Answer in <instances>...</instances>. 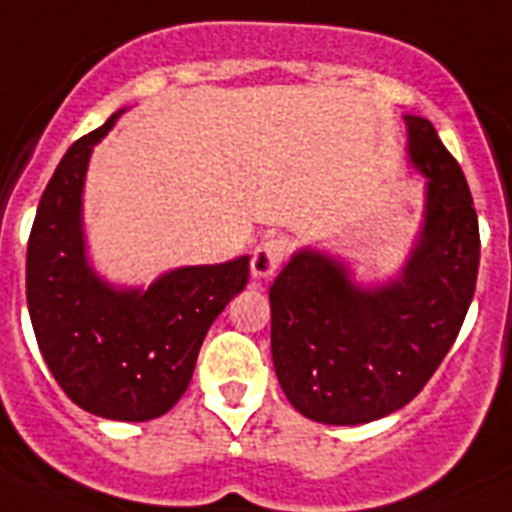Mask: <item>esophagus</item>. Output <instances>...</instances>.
I'll use <instances>...</instances> for the list:
<instances>
[{"mask_svg":"<svg viewBox=\"0 0 512 512\" xmlns=\"http://www.w3.org/2000/svg\"><path fill=\"white\" fill-rule=\"evenodd\" d=\"M283 255H286V242L283 239H265V242H260L255 252H252V275H255L257 281H268L270 275L281 268Z\"/></svg>","mask_w":512,"mask_h":512,"instance_id":"34e87169","label":"esophagus"}]
</instances>
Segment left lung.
<instances>
[{"instance_id": "obj_1", "label": "left lung", "mask_w": 512, "mask_h": 512, "mask_svg": "<svg viewBox=\"0 0 512 512\" xmlns=\"http://www.w3.org/2000/svg\"><path fill=\"white\" fill-rule=\"evenodd\" d=\"M410 162L428 177L425 221L402 273L376 288L299 250L270 286V350L283 394L324 425L397 412L441 366L474 299L479 221L459 162L433 123L404 115Z\"/></svg>"}]
</instances>
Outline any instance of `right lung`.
I'll list each match as a JSON object with an SVG mask.
<instances>
[{
  "instance_id": "add662e5",
  "label": "right lung",
  "mask_w": 512,
  "mask_h": 512,
  "mask_svg": "<svg viewBox=\"0 0 512 512\" xmlns=\"http://www.w3.org/2000/svg\"><path fill=\"white\" fill-rule=\"evenodd\" d=\"M69 146L38 203L28 242V309L43 361L66 397L108 420L144 422L185 394L208 327L247 286L250 255L164 273L149 288H113L87 262L82 190L92 146Z\"/></svg>"
}]
</instances>
